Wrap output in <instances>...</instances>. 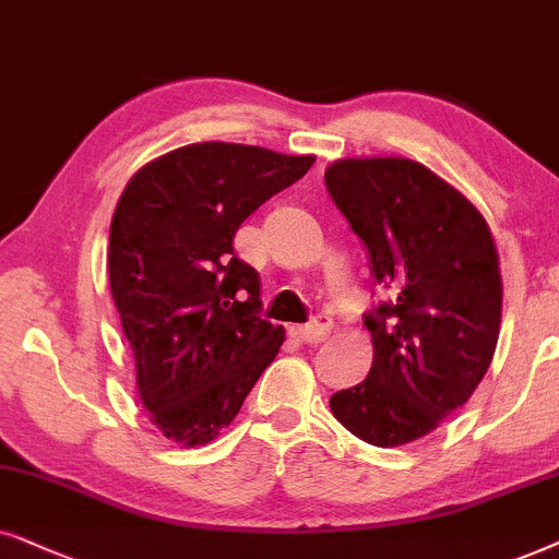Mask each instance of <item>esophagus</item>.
Wrapping results in <instances>:
<instances>
[{"instance_id": "obj_1", "label": "esophagus", "mask_w": 559, "mask_h": 559, "mask_svg": "<svg viewBox=\"0 0 559 559\" xmlns=\"http://www.w3.org/2000/svg\"><path fill=\"white\" fill-rule=\"evenodd\" d=\"M330 330H332V319L319 314L314 322H309L304 326H294L292 334L294 337H299L301 342H311V345H317V342H324L326 337H330Z\"/></svg>"}]
</instances>
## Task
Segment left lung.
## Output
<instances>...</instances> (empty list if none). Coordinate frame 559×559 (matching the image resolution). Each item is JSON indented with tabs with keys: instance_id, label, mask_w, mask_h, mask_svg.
Returning <instances> with one entry per match:
<instances>
[{
	"instance_id": "8db88e82",
	"label": "left lung",
	"mask_w": 559,
	"mask_h": 559,
	"mask_svg": "<svg viewBox=\"0 0 559 559\" xmlns=\"http://www.w3.org/2000/svg\"><path fill=\"white\" fill-rule=\"evenodd\" d=\"M389 299L366 314L373 366L330 408L357 440L401 448L457 412L493 360L501 271L483 214L408 158H345L324 174Z\"/></svg>"
}]
</instances>
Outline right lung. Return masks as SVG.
I'll return each mask as SVG.
<instances>
[{
    "mask_svg": "<svg viewBox=\"0 0 559 559\" xmlns=\"http://www.w3.org/2000/svg\"><path fill=\"white\" fill-rule=\"evenodd\" d=\"M314 155L193 143L138 170L109 227V288L151 421L181 448L212 442L240 412L286 334L260 319V275L237 229Z\"/></svg>",
    "mask_w": 559,
    "mask_h": 559,
    "instance_id": "1",
    "label": "right lung"
}]
</instances>
